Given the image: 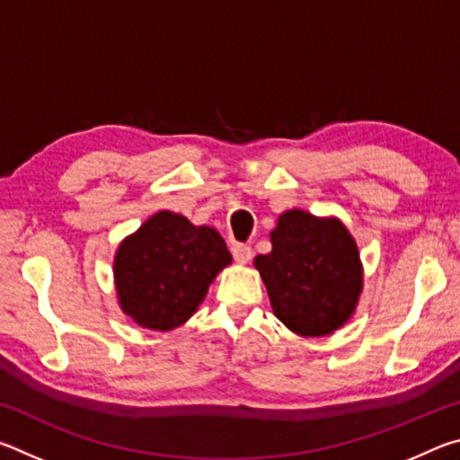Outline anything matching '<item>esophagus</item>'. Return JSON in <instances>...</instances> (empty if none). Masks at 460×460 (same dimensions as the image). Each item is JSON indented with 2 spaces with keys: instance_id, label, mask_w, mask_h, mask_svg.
<instances>
[{
  "instance_id": "34e87169",
  "label": "esophagus",
  "mask_w": 460,
  "mask_h": 460,
  "mask_svg": "<svg viewBox=\"0 0 460 460\" xmlns=\"http://www.w3.org/2000/svg\"><path fill=\"white\" fill-rule=\"evenodd\" d=\"M231 252H233V258H235L237 263H249L253 258L252 247L245 245V243H235L231 247Z\"/></svg>"
}]
</instances>
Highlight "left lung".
I'll use <instances>...</instances> for the list:
<instances>
[{
    "label": "left lung",
    "instance_id": "1",
    "mask_svg": "<svg viewBox=\"0 0 460 460\" xmlns=\"http://www.w3.org/2000/svg\"><path fill=\"white\" fill-rule=\"evenodd\" d=\"M271 252L255 258L271 308L302 337H323L345 324L361 294V261L337 219L288 211L270 233Z\"/></svg>",
    "mask_w": 460,
    "mask_h": 460
}]
</instances>
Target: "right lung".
<instances>
[{"label":"right lung","instance_id":"obj_1","mask_svg":"<svg viewBox=\"0 0 460 460\" xmlns=\"http://www.w3.org/2000/svg\"><path fill=\"white\" fill-rule=\"evenodd\" d=\"M229 263V249L213 227H194L182 215L160 211L118 249L119 305L139 326L172 331L194 314Z\"/></svg>","mask_w":460,"mask_h":460}]
</instances>
